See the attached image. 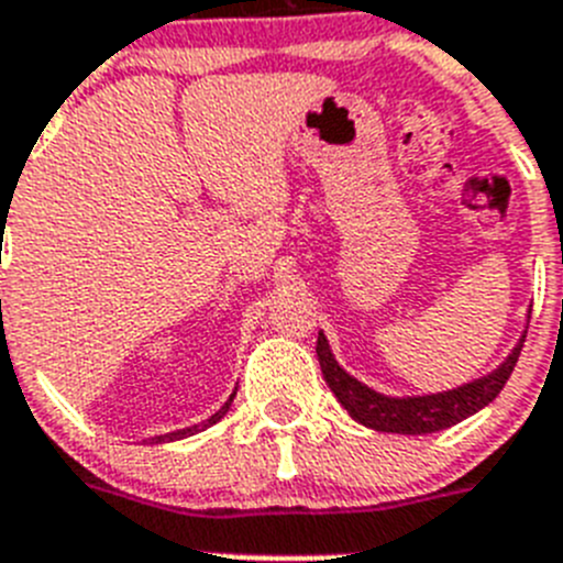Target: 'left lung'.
Instances as JSON below:
<instances>
[{
    "label": "left lung",
    "mask_w": 563,
    "mask_h": 563,
    "mask_svg": "<svg viewBox=\"0 0 563 563\" xmlns=\"http://www.w3.org/2000/svg\"><path fill=\"white\" fill-rule=\"evenodd\" d=\"M525 338L527 330L521 341L516 343V350L507 355V361L501 363L499 369L490 372V375L479 377L474 383H465L460 389L426 397H386L377 395L369 386H363L361 380H355V377L346 375L338 366L324 332H318L316 355L318 363H321V372H324L327 386H330L343 409L350 411L352 420H357L366 429L389 431V434H434V431L451 429V426L462 422L465 417L485 409L487 402L505 389L507 377H510L521 355Z\"/></svg>",
    "instance_id": "obj_1"
}]
</instances>
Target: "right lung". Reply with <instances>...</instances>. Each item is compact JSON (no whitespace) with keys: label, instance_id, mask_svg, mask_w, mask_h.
I'll return each instance as SVG.
<instances>
[{"label":"right lung","instance_id":"right-lung-1","mask_svg":"<svg viewBox=\"0 0 563 563\" xmlns=\"http://www.w3.org/2000/svg\"><path fill=\"white\" fill-rule=\"evenodd\" d=\"M233 397H236V391H233V395L231 397H228V402H225V406H222V409L220 411H217V415H211V417H208V420L206 422H202V426H191V429H183V431H174V434H163V437H154V442H172V440H180V437H191L194 434V431H200V429H208V426H213V422H220V417L222 415H225V411L228 409H231V400H233Z\"/></svg>","mask_w":563,"mask_h":563}]
</instances>
